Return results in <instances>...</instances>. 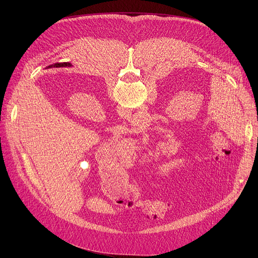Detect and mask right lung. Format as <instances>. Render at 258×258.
Segmentation results:
<instances>
[{
  "label": "right lung",
  "mask_w": 258,
  "mask_h": 258,
  "mask_svg": "<svg viewBox=\"0 0 258 258\" xmlns=\"http://www.w3.org/2000/svg\"><path fill=\"white\" fill-rule=\"evenodd\" d=\"M59 65V64H58ZM60 65H62V66H70L71 64L70 63H60Z\"/></svg>",
  "instance_id": "right-lung-1"
}]
</instances>
